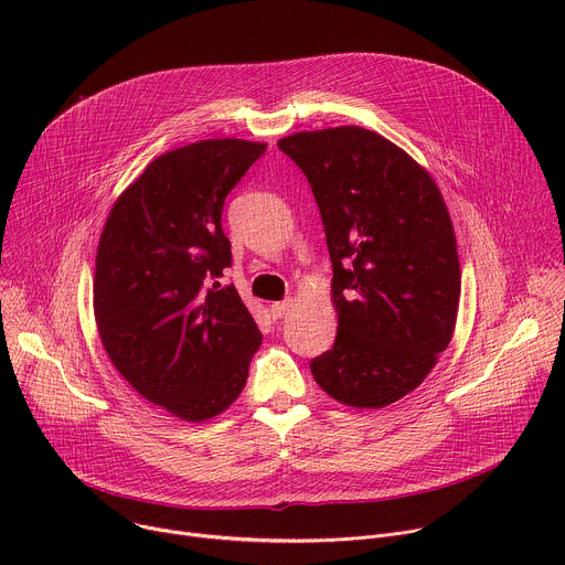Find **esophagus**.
I'll use <instances>...</instances> for the list:
<instances>
[{"instance_id": "34e87169", "label": "esophagus", "mask_w": 565, "mask_h": 565, "mask_svg": "<svg viewBox=\"0 0 565 565\" xmlns=\"http://www.w3.org/2000/svg\"><path fill=\"white\" fill-rule=\"evenodd\" d=\"M292 308V299H286V301H275L273 306H270V310H273V317H284V315H288V310Z\"/></svg>"}]
</instances>
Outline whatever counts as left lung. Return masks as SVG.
Here are the masks:
<instances>
[{
  "mask_svg": "<svg viewBox=\"0 0 565 565\" xmlns=\"http://www.w3.org/2000/svg\"><path fill=\"white\" fill-rule=\"evenodd\" d=\"M315 194L333 264L338 338L315 382L355 409L412 393L449 347L460 264L431 174L384 136L347 125L281 138Z\"/></svg>",
  "mask_w": 565,
  "mask_h": 565,
  "instance_id": "1",
  "label": "left lung"
}]
</instances>
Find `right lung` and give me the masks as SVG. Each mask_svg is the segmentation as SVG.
Segmentation results:
<instances>
[{"label": "right lung", "instance_id": "1", "mask_svg": "<svg viewBox=\"0 0 565 565\" xmlns=\"http://www.w3.org/2000/svg\"><path fill=\"white\" fill-rule=\"evenodd\" d=\"M241 138L160 153L116 199L98 244L94 315L118 373L168 414L205 423L244 391L262 333L236 288L225 196L266 151Z\"/></svg>", "mask_w": 565, "mask_h": 565}]
</instances>
